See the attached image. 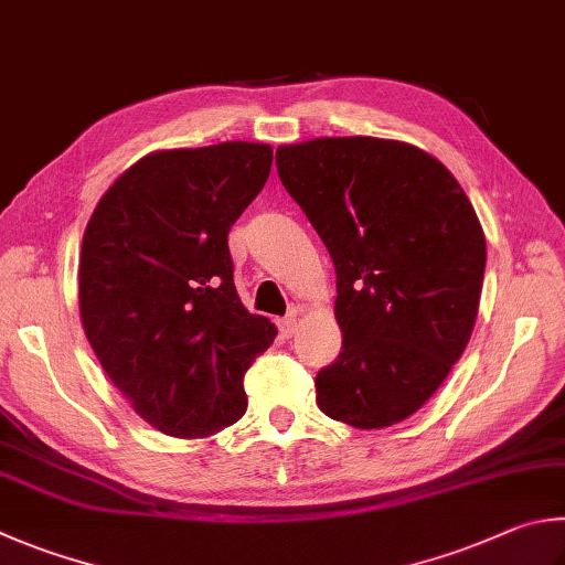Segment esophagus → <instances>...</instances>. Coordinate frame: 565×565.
Listing matches in <instances>:
<instances>
[{
    "label": "esophagus",
    "mask_w": 565,
    "mask_h": 565,
    "mask_svg": "<svg viewBox=\"0 0 565 565\" xmlns=\"http://www.w3.org/2000/svg\"><path fill=\"white\" fill-rule=\"evenodd\" d=\"M279 331L284 338H291L296 333V311H291L289 316H284L279 321Z\"/></svg>",
    "instance_id": "obj_1"
}]
</instances>
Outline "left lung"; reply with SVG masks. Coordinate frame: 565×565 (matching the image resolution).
I'll return each mask as SVG.
<instances>
[{"mask_svg": "<svg viewBox=\"0 0 565 565\" xmlns=\"http://www.w3.org/2000/svg\"><path fill=\"white\" fill-rule=\"evenodd\" d=\"M276 170L335 266L343 348L316 375L321 413L381 429L417 413L469 343L487 242L452 172L415 146L316 138Z\"/></svg>", "mask_w": 565, "mask_h": 565, "instance_id": "1", "label": "left lung"}]
</instances>
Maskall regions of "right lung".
<instances>
[{
    "label": "right lung",
    "mask_w": 565,
    "mask_h": 565,
    "mask_svg": "<svg viewBox=\"0 0 565 565\" xmlns=\"http://www.w3.org/2000/svg\"><path fill=\"white\" fill-rule=\"evenodd\" d=\"M271 160V146L242 140L150 152L88 220L81 323L113 385L170 437L237 423L244 373L274 343L276 326L239 301L227 244Z\"/></svg>",
    "instance_id": "1"
}]
</instances>
